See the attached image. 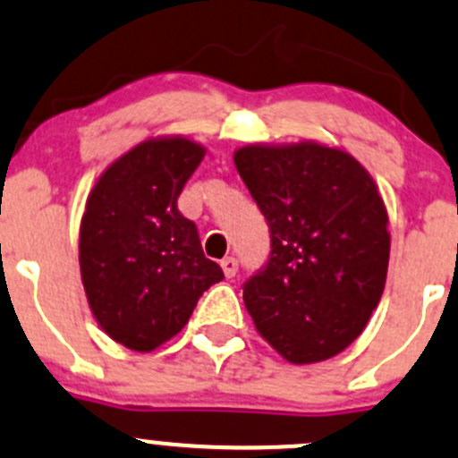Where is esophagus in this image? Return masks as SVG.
<instances>
[{"mask_svg": "<svg viewBox=\"0 0 458 458\" xmlns=\"http://www.w3.org/2000/svg\"><path fill=\"white\" fill-rule=\"evenodd\" d=\"M220 267H223L227 277H235V273H238V260H235V258H225V260L220 262Z\"/></svg>", "mask_w": 458, "mask_h": 458, "instance_id": "obj_1", "label": "esophagus"}]
</instances>
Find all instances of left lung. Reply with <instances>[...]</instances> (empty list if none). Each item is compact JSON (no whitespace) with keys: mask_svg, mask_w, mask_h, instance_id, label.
Returning a JSON list of instances; mask_svg holds the SVG:
<instances>
[{"mask_svg":"<svg viewBox=\"0 0 458 458\" xmlns=\"http://www.w3.org/2000/svg\"><path fill=\"white\" fill-rule=\"evenodd\" d=\"M233 163L271 233L268 260L242 286L253 324L291 364L337 355L384 293L390 233L377 185L351 154L318 143L249 145Z\"/></svg>","mask_w":458,"mask_h":458,"instance_id":"1","label":"left lung"}]
</instances>
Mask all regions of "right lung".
<instances>
[{"label":"right lung","instance_id":"obj_1","mask_svg":"<svg viewBox=\"0 0 458 458\" xmlns=\"http://www.w3.org/2000/svg\"><path fill=\"white\" fill-rule=\"evenodd\" d=\"M202 157L187 139L145 140L88 196L79 233L83 289L103 331L130 351H154L181 333L200 295L225 277L178 211Z\"/></svg>","mask_w":458,"mask_h":458}]
</instances>
